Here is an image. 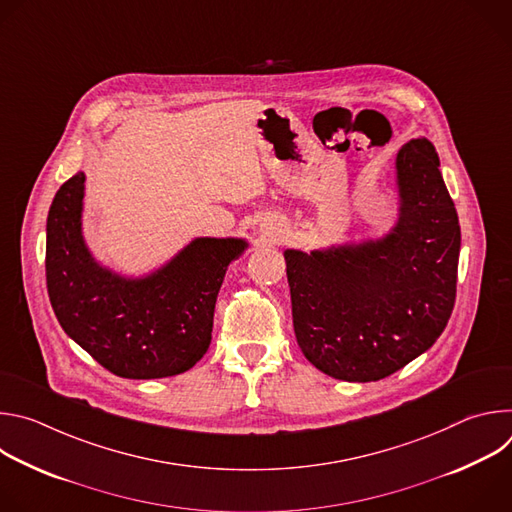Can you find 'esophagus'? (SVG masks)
Instances as JSON below:
<instances>
[{
  "label": "esophagus",
  "mask_w": 512,
  "mask_h": 512,
  "mask_svg": "<svg viewBox=\"0 0 512 512\" xmlns=\"http://www.w3.org/2000/svg\"><path fill=\"white\" fill-rule=\"evenodd\" d=\"M281 235H283V229L277 221H265L261 225V239L265 243H277L281 239Z\"/></svg>",
  "instance_id": "obj_1"
}]
</instances>
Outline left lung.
Instances as JSON below:
<instances>
[{
  "mask_svg": "<svg viewBox=\"0 0 512 512\" xmlns=\"http://www.w3.org/2000/svg\"><path fill=\"white\" fill-rule=\"evenodd\" d=\"M399 223L379 243L287 249L294 332L322 373L350 383L403 369L444 332L456 302L460 225L425 137L397 154Z\"/></svg>",
  "mask_w": 512,
  "mask_h": 512,
  "instance_id": "left-lung-1",
  "label": "left lung"
}]
</instances>
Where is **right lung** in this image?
Here are the masks:
<instances>
[{"label":"right lung","mask_w":512,"mask_h":512,"mask_svg":"<svg viewBox=\"0 0 512 512\" xmlns=\"http://www.w3.org/2000/svg\"><path fill=\"white\" fill-rule=\"evenodd\" d=\"M85 174L56 192L46 225V285L62 330L123 379L174 377L204 356L227 267L241 239H196L145 279L99 267L81 235Z\"/></svg>","instance_id":"right-lung-1"}]
</instances>
